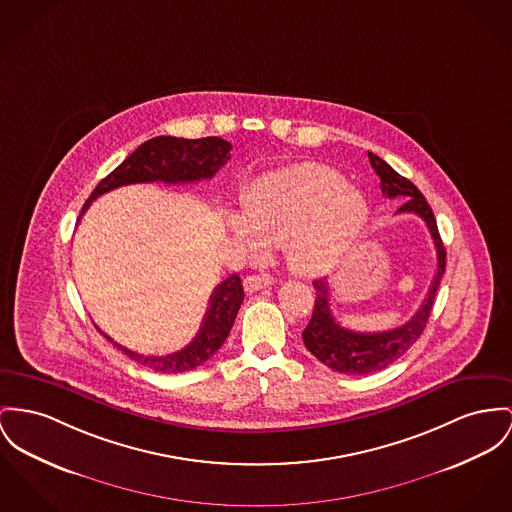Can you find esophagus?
I'll list each match as a JSON object with an SVG mask.
<instances>
[{"instance_id": "esophagus-1", "label": "esophagus", "mask_w": 512, "mask_h": 512, "mask_svg": "<svg viewBox=\"0 0 512 512\" xmlns=\"http://www.w3.org/2000/svg\"><path fill=\"white\" fill-rule=\"evenodd\" d=\"M272 283L273 279L272 277H268V275H248V277L244 279V289L250 291V293H254V291H260V289H264V287H270Z\"/></svg>"}]
</instances>
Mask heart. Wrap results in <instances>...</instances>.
<instances>
[{"mask_svg":"<svg viewBox=\"0 0 512 512\" xmlns=\"http://www.w3.org/2000/svg\"><path fill=\"white\" fill-rule=\"evenodd\" d=\"M367 219L363 194L340 172L299 163L254 180L244 194V215L229 211L225 227L246 252L281 244L295 272L318 275L351 250Z\"/></svg>","mask_w":512,"mask_h":512,"instance_id":"b5f03b06","label":"heart"}]
</instances>
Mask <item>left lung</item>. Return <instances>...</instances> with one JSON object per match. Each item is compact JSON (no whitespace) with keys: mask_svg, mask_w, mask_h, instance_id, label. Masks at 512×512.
<instances>
[{"mask_svg":"<svg viewBox=\"0 0 512 512\" xmlns=\"http://www.w3.org/2000/svg\"><path fill=\"white\" fill-rule=\"evenodd\" d=\"M369 161L380 178L382 196L390 200L406 198V202L398 209V213H415L427 223V229L433 237L435 250H437V273L423 305L406 324L388 332H375V334L353 332L340 326L330 307L328 281H322V279L314 281L316 301L312 308V318L303 332V341L308 351L320 363H324L326 367H330L332 371H338L341 375H371L380 369H386L390 363L400 359L415 341L419 340V336L427 326L429 314L435 303V295L446 268V250L437 229L433 209L427 204L425 196L417 190L413 182H409L408 178L394 171L386 161L376 157L375 153H369Z\"/></svg>","mask_w":512,"mask_h":512,"instance_id":"8db88e82","label":"left lung"}]
</instances>
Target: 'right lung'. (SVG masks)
<instances>
[{"mask_svg": "<svg viewBox=\"0 0 512 512\" xmlns=\"http://www.w3.org/2000/svg\"><path fill=\"white\" fill-rule=\"evenodd\" d=\"M233 145L221 137H202V139H184V137L159 136L141 143L136 151L114 171L103 178L93 190L91 198L85 202L81 215L87 211L91 202L106 192L137 184V182H165V184H184L209 180L231 159ZM79 215V219H81ZM77 219V221H79ZM244 301V289L239 273L229 275L221 281L209 297V307L205 312L204 322L196 338L184 349L165 355H141L103 334L116 349L126 353L139 365L149 367L157 373H186L211 359L219 347L225 343L240 305Z\"/></svg>", "mask_w": 512, "mask_h": 512, "instance_id": "right-lung-1", "label": "right lung"}]
</instances>
